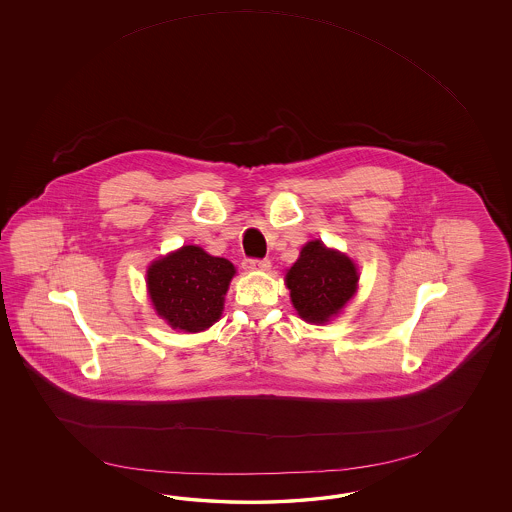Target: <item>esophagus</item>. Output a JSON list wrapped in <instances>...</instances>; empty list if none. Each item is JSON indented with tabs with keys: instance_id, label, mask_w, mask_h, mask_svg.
I'll return each instance as SVG.
<instances>
[{
	"instance_id": "obj_1",
	"label": "esophagus",
	"mask_w": 512,
	"mask_h": 512,
	"mask_svg": "<svg viewBox=\"0 0 512 512\" xmlns=\"http://www.w3.org/2000/svg\"><path fill=\"white\" fill-rule=\"evenodd\" d=\"M241 265H243L245 271H267L271 267V260H267V258H263V260H260V258H245Z\"/></svg>"
}]
</instances>
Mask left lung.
Here are the masks:
<instances>
[{
    "label": "left lung",
    "instance_id": "1",
    "mask_svg": "<svg viewBox=\"0 0 512 512\" xmlns=\"http://www.w3.org/2000/svg\"><path fill=\"white\" fill-rule=\"evenodd\" d=\"M294 309L311 324H324L357 293L359 272L348 256L309 241L287 272Z\"/></svg>",
    "mask_w": 512,
    "mask_h": 512
}]
</instances>
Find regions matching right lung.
Listing matches in <instances>:
<instances>
[{
	"label": "right lung",
	"instance_id": "obj_1",
	"mask_svg": "<svg viewBox=\"0 0 512 512\" xmlns=\"http://www.w3.org/2000/svg\"><path fill=\"white\" fill-rule=\"evenodd\" d=\"M234 272L229 260L186 245L152 263L146 280L157 315L174 329L197 333L221 316Z\"/></svg>",
	"mask_w": 512,
	"mask_h": 512
}]
</instances>
